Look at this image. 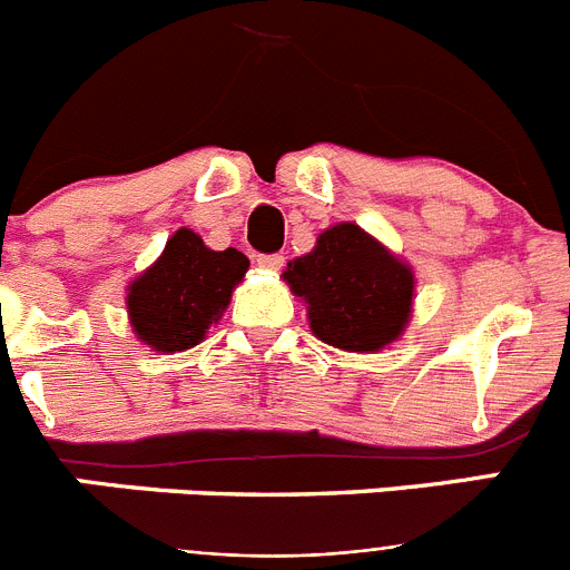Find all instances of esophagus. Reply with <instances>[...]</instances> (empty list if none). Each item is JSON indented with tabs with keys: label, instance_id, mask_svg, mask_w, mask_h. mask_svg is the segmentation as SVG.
I'll return each mask as SVG.
<instances>
[{
	"label": "esophagus",
	"instance_id": "esophagus-1",
	"mask_svg": "<svg viewBox=\"0 0 570 570\" xmlns=\"http://www.w3.org/2000/svg\"><path fill=\"white\" fill-rule=\"evenodd\" d=\"M262 265V268H268V271H279L282 268V262H285V256L282 254H262L259 259H256Z\"/></svg>",
	"mask_w": 570,
	"mask_h": 570
}]
</instances>
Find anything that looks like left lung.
Masks as SVG:
<instances>
[{
  "instance_id": "left-lung-1",
  "label": "left lung",
  "mask_w": 570,
  "mask_h": 570,
  "mask_svg": "<svg viewBox=\"0 0 570 570\" xmlns=\"http://www.w3.org/2000/svg\"><path fill=\"white\" fill-rule=\"evenodd\" d=\"M282 276L308 302L311 331L342 351H380L411 316L414 274L360 225L342 223L320 234L316 248Z\"/></svg>"
}]
</instances>
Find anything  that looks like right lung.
Segmentation results:
<instances>
[{"instance_id":"obj_1","label":"right lung","mask_w":570,"mask_h":570,"mask_svg":"<svg viewBox=\"0 0 570 570\" xmlns=\"http://www.w3.org/2000/svg\"><path fill=\"white\" fill-rule=\"evenodd\" d=\"M250 259L242 250H210L194 230L179 228L163 256L128 288V314L145 345L174 354L205 340L228 308L230 291Z\"/></svg>"}]
</instances>
